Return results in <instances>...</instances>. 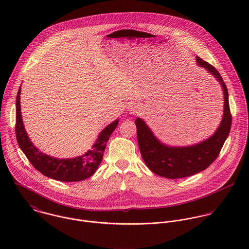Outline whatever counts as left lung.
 <instances>
[{"instance_id":"left-lung-1","label":"left lung","mask_w":249,"mask_h":249,"mask_svg":"<svg viewBox=\"0 0 249 249\" xmlns=\"http://www.w3.org/2000/svg\"><path fill=\"white\" fill-rule=\"evenodd\" d=\"M196 61L200 67L205 68L218 80L224 94L223 118L219 127L211 138L192 146L171 147L159 142L140 118L135 121L138 144L142 159L151 172L163 178H187L207 169L218 156L230 132L232 115L227 87L220 73L213 65L198 56Z\"/></svg>"}]
</instances>
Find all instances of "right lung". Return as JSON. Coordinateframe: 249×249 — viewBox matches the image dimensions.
I'll return each instance as SVG.
<instances>
[{"mask_svg":"<svg viewBox=\"0 0 249 249\" xmlns=\"http://www.w3.org/2000/svg\"><path fill=\"white\" fill-rule=\"evenodd\" d=\"M21 87L16 97V123L15 133L20 148L29 161L45 177L63 182H75L90 178L99 168L103 161L104 152L110 135L118 125L119 120L107 126L98 137L92 149L84 155L71 159H57L39 151L30 141L22 121L20 108Z\"/></svg>","mask_w":249,"mask_h":249,"instance_id":"1","label":"right lung"}]
</instances>
